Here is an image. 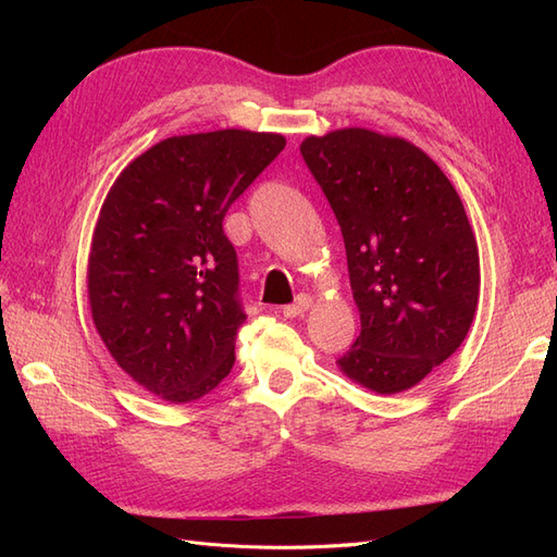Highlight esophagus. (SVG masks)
I'll list each match as a JSON object with an SVG mask.
<instances>
[{
	"instance_id": "34e87169",
	"label": "esophagus",
	"mask_w": 557,
	"mask_h": 557,
	"mask_svg": "<svg viewBox=\"0 0 557 557\" xmlns=\"http://www.w3.org/2000/svg\"><path fill=\"white\" fill-rule=\"evenodd\" d=\"M311 307H313V299L309 295H297L293 305L283 307V315L285 318H299V315H305Z\"/></svg>"
}]
</instances>
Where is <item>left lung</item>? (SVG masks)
I'll list each match as a JSON object with an SVG mask.
<instances>
[{
	"mask_svg": "<svg viewBox=\"0 0 557 557\" xmlns=\"http://www.w3.org/2000/svg\"><path fill=\"white\" fill-rule=\"evenodd\" d=\"M299 150L339 221L360 311L336 367L379 395L409 391L460 348L476 313L479 246L462 199L401 137L344 127Z\"/></svg>",
	"mask_w": 557,
	"mask_h": 557,
	"instance_id": "left-lung-1",
	"label": "left lung"
}]
</instances>
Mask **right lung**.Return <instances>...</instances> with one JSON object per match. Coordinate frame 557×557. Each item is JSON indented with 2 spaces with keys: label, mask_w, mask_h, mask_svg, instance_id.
Listing matches in <instances>:
<instances>
[{
  "label": "right lung",
  "mask_w": 557,
  "mask_h": 557,
  "mask_svg": "<svg viewBox=\"0 0 557 557\" xmlns=\"http://www.w3.org/2000/svg\"><path fill=\"white\" fill-rule=\"evenodd\" d=\"M285 148L276 132L170 137L111 185L88 256L92 323L117 367L170 404L211 393L246 320L223 218Z\"/></svg>",
  "instance_id": "obj_1"
}]
</instances>
